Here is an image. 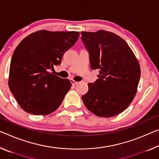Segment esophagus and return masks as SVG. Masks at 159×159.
Returning <instances> with one entry per match:
<instances>
[{
    "instance_id": "esophagus-1",
    "label": "esophagus",
    "mask_w": 159,
    "mask_h": 159,
    "mask_svg": "<svg viewBox=\"0 0 159 159\" xmlns=\"http://www.w3.org/2000/svg\"><path fill=\"white\" fill-rule=\"evenodd\" d=\"M70 82H71L72 85H75V84H78V82H77V81H75V80H73V79L70 80Z\"/></svg>"
}]
</instances>
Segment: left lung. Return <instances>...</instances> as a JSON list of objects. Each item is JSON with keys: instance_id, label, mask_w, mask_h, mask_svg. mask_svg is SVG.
I'll list each match as a JSON object with an SVG mask.
<instances>
[{"instance_id": "8db88e82", "label": "left lung", "mask_w": 159, "mask_h": 159, "mask_svg": "<svg viewBox=\"0 0 159 159\" xmlns=\"http://www.w3.org/2000/svg\"><path fill=\"white\" fill-rule=\"evenodd\" d=\"M81 35L90 68L99 69L98 79L88 84L89 91L82 96L84 105L99 117L120 114L137 93L141 75L138 60L127 42L115 33L101 30Z\"/></svg>"}]
</instances>
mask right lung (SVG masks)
<instances>
[{"label": "right lung", "instance_id": "right-lung-1", "mask_svg": "<svg viewBox=\"0 0 159 159\" xmlns=\"http://www.w3.org/2000/svg\"><path fill=\"white\" fill-rule=\"evenodd\" d=\"M79 32L39 30L22 40L12 54L8 85L20 106L35 115H47L60 106L71 87L69 79L50 73L61 64Z\"/></svg>", "mask_w": 159, "mask_h": 159}]
</instances>
